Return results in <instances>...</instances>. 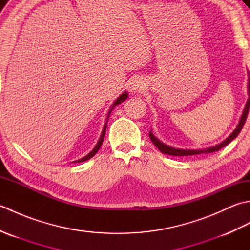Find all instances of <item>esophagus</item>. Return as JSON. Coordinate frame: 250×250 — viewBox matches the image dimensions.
Wrapping results in <instances>:
<instances>
[{
  "instance_id": "esophagus-1",
  "label": "esophagus",
  "mask_w": 250,
  "mask_h": 250,
  "mask_svg": "<svg viewBox=\"0 0 250 250\" xmlns=\"http://www.w3.org/2000/svg\"><path fill=\"white\" fill-rule=\"evenodd\" d=\"M142 90H144V89H143V86L139 83H135L133 86H132V91L133 92H140V91H142Z\"/></svg>"
}]
</instances>
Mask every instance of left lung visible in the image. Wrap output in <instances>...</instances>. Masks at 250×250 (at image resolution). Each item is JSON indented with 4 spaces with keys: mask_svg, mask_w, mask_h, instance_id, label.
<instances>
[{
    "mask_svg": "<svg viewBox=\"0 0 250 250\" xmlns=\"http://www.w3.org/2000/svg\"><path fill=\"white\" fill-rule=\"evenodd\" d=\"M248 94H249V98H248V101L246 103V106L245 108H244V111H243V115L241 117V120L240 122H238V125L236 126V129L233 131V133L228 137L227 140H225L222 143H220V144L216 145L214 147H210V148H206V149H198V150H187V149H175V148L173 147H169L166 144H163V143H161L160 141H159L157 137L153 135L151 133V131L149 132V137L150 140L152 141L153 144H155L158 149L162 151L163 153H166V155H169V156H192V155H200V153H210V152H215V151H218L220 150L221 148H224L225 146H227L228 144L231 141H233L235 139V137L238 135V133H240L241 130L243 129L244 125H245V121L247 119V115H248V111H249V106H250V77L248 79Z\"/></svg>",
    "mask_w": 250,
    "mask_h": 250,
    "instance_id": "obj_1",
    "label": "left lung"
}]
</instances>
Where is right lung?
<instances>
[{"mask_svg":"<svg viewBox=\"0 0 250 250\" xmlns=\"http://www.w3.org/2000/svg\"><path fill=\"white\" fill-rule=\"evenodd\" d=\"M128 98V93L126 92H125V93H122L120 97L117 99L116 101H115V103L113 104V106H111V108L109 109V111H108V115H107V118H106V120H108V118H109V115H110V113H111V110H113V108L115 107V106H117L118 104H120V103H122L124 102V101ZM106 126H107V122H106L105 124V125H104V129H103V131H102V134H101V137H100V140H99V142H98V144H97V146H95L94 148H93V150L89 153V155H87L86 157H83V158H82V159H79V160H77V161H75V162H83V161H86V160H89L90 158H92L95 153L98 152V150L100 149V147H101V145H102V143H103V140H104V136H105V132H106Z\"/></svg>","mask_w":250,"mask_h":250,"instance_id":"right-lung-1","label":"right lung"}]
</instances>
